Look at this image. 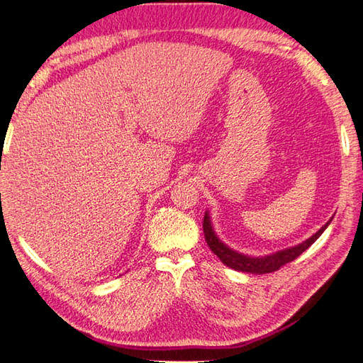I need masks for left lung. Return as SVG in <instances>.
I'll use <instances>...</instances> for the list:
<instances>
[{"label":"left lung","instance_id":"left-lung-1","mask_svg":"<svg viewBox=\"0 0 363 363\" xmlns=\"http://www.w3.org/2000/svg\"><path fill=\"white\" fill-rule=\"evenodd\" d=\"M330 222L332 220H329V222L325 223L321 230H318V233H315L313 236L308 238L307 240H303L302 244L285 248V250L275 252L272 255H267V257H248V255L234 252L233 248L225 245L222 240L217 238L214 228H212L211 217L208 212L204 214L203 231H204V239H206V242H208L209 248L217 255L220 261H222L225 266L234 269V271L248 272V274H269V272L279 271L281 266L288 264V262L294 261L297 257H299V255H302L319 236H321L324 230L330 225Z\"/></svg>","mask_w":363,"mask_h":363}]
</instances>
